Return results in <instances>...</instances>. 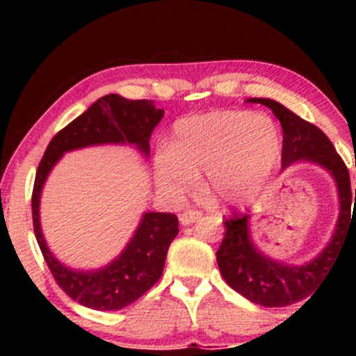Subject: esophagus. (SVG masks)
<instances>
[{
    "label": "esophagus",
    "instance_id": "esophagus-1",
    "mask_svg": "<svg viewBox=\"0 0 356 356\" xmlns=\"http://www.w3.org/2000/svg\"><path fill=\"white\" fill-rule=\"evenodd\" d=\"M201 212L199 211H184L181 216H179V220H181L182 226H187V224L195 222L199 218H201Z\"/></svg>",
    "mask_w": 356,
    "mask_h": 356
}]
</instances>
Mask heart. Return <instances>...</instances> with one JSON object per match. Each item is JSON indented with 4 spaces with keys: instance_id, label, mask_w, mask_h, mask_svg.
Wrapping results in <instances>:
<instances>
[{
    "instance_id": "1",
    "label": "heart",
    "mask_w": 356,
    "mask_h": 356,
    "mask_svg": "<svg viewBox=\"0 0 356 356\" xmlns=\"http://www.w3.org/2000/svg\"><path fill=\"white\" fill-rule=\"evenodd\" d=\"M281 155V136L269 117L246 110H216L179 120L172 147L154 157L155 181L179 201L206 172V187L224 204H244L259 194Z\"/></svg>"
}]
</instances>
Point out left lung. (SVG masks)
<instances>
[{
    "label": "left lung",
    "mask_w": 356,
    "mask_h": 356,
    "mask_svg": "<svg viewBox=\"0 0 356 356\" xmlns=\"http://www.w3.org/2000/svg\"><path fill=\"white\" fill-rule=\"evenodd\" d=\"M246 102L266 105L276 118H280L283 127L281 167L286 169L295 162H313L321 165L333 175L340 197V216L332 241L320 254L303 266H288L264 256L251 241L248 214H234L224 220L226 231L220 248L216 252L224 281L252 303L281 308L312 295L338 259L356 216V202L351 214L356 189L353 195L348 169L323 130L271 99H248Z\"/></svg>",
    "instance_id": "1"
}]
</instances>
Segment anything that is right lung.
<instances>
[{
	"label": "right lung",
	"instance_id": "add662e5",
	"mask_svg": "<svg viewBox=\"0 0 356 356\" xmlns=\"http://www.w3.org/2000/svg\"><path fill=\"white\" fill-rule=\"evenodd\" d=\"M164 110L150 100H127L110 93L102 97L80 117L51 138L36 170L31 212L33 229L42 254L56 284L72 300L99 312H115L132 305L157 283L164 271L170 243L179 232L177 216L170 212H145L136 234L105 268L75 271L61 264L47 246L40 226V195L53 165L65 152L88 145L130 144L149 157L150 136Z\"/></svg>",
	"mask_w": 356,
	"mask_h": 356
}]
</instances>
